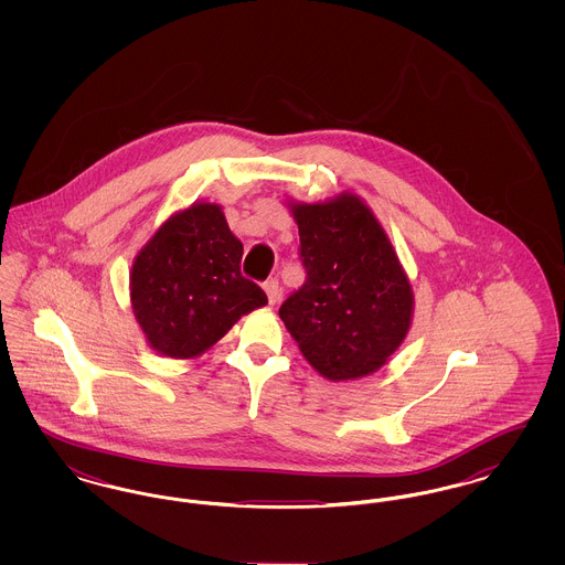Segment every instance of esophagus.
<instances>
[{
  "mask_svg": "<svg viewBox=\"0 0 565 565\" xmlns=\"http://www.w3.org/2000/svg\"><path fill=\"white\" fill-rule=\"evenodd\" d=\"M265 292H267V298H269L270 305H275L277 300H279V295H281V288H279V281L277 279H269V281H265Z\"/></svg>",
  "mask_w": 565,
  "mask_h": 565,
  "instance_id": "esophagus-1",
  "label": "esophagus"
}]
</instances>
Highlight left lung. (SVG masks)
<instances>
[{"label":"left lung","mask_w":565,"mask_h":565,"mask_svg":"<svg viewBox=\"0 0 565 565\" xmlns=\"http://www.w3.org/2000/svg\"><path fill=\"white\" fill-rule=\"evenodd\" d=\"M290 212L307 279L279 307L281 322L326 379L375 373L413 320V288L394 245L351 192L323 203L290 201Z\"/></svg>","instance_id":"obj_1"}]
</instances>
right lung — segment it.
Here are the masks:
<instances>
[{
	"instance_id": "add662e5",
	"label": "right lung",
	"mask_w": 565,
	"mask_h": 565,
	"mask_svg": "<svg viewBox=\"0 0 565 565\" xmlns=\"http://www.w3.org/2000/svg\"><path fill=\"white\" fill-rule=\"evenodd\" d=\"M243 245L215 203L169 215L135 256L131 307L148 345L189 360L215 345L267 295L242 275Z\"/></svg>"
}]
</instances>
